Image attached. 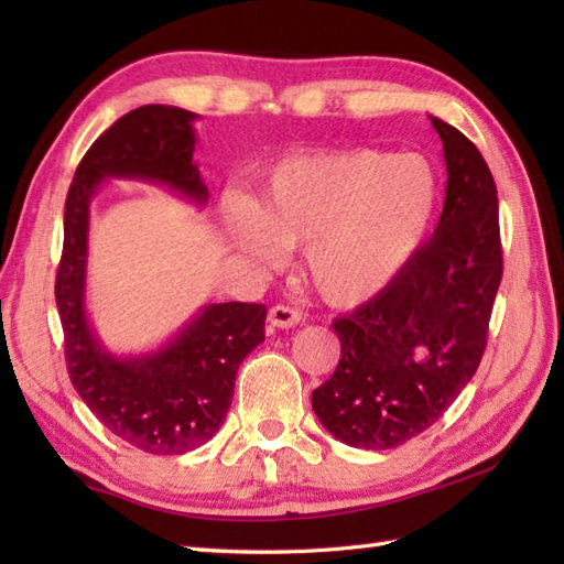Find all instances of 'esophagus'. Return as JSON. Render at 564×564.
I'll use <instances>...</instances> for the list:
<instances>
[{
  "label": "esophagus",
  "mask_w": 564,
  "mask_h": 564,
  "mask_svg": "<svg viewBox=\"0 0 564 564\" xmlns=\"http://www.w3.org/2000/svg\"><path fill=\"white\" fill-rule=\"evenodd\" d=\"M297 322H301V313L293 307H285V305H273L269 310V325L275 329H289L295 327Z\"/></svg>",
  "instance_id": "obj_1"
}]
</instances>
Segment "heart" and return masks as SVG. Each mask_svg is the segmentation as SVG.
<instances>
[{
	"instance_id": "b5f03b06",
	"label": "heart",
	"mask_w": 564,
	"mask_h": 564,
	"mask_svg": "<svg viewBox=\"0 0 564 564\" xmlns=\"http://www.w3.org/2000/svg\"><path fill=\"white\" fill-rule=\"evenodd\" d=\"M438 200L416 154L354 150L281 162L257 203L225 200L227 232L279 267L305 247V279L322 301L354 307L378 295L422 247Z\"/></svg>"
}]
</instances>
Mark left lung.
Masks as SVG:
<instances>
[{"label": "left lung", "instance_id": "left-lung-1", "mask_svg": "<svg viewBox=\"0 0 564 564\" xmlns=\"http://www.w3.org/2000/svg\"><path fill=\"white\" fill-rule=\"evenodd\" d=\"M446 200L434 237L368 303L332 322L341 358L313 390V410L346 446L386 451L436 424L482 361L501 281L492 172L436 116Z\"/></svg>", "mask_w": 564, "mask_h": 564}]
</instances>
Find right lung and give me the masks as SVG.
<instances>
[{
	"instance_id": "1",
	"label": "right lung",
	"mask_w": 564,
	"mask_h": 564,
	"mask_svg": "<svg viewBox=\"0 0 564 564\" xmlns=\"http://www.w3.org/2000/svg\"><path fill=\"white\" fill-rule=\"evenodd\" d=\"M196 113L150 104L126 113L84 154L65 200V245L55 303L72 386L113 436L152 455H182L218 434L239 364L263 341L267 307L203 305L158 349L118 356L87 310L91 198L109 178L166 186L196 208L208 203L196 152Z\"/></svg>"
}]
</instances>
